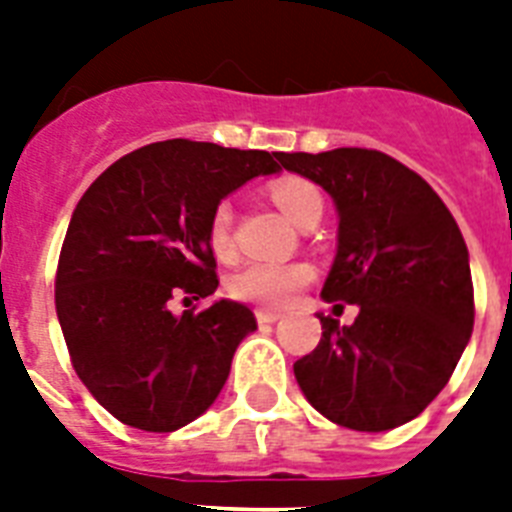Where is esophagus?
<instances>
[{"label":"esophagus","mask_w":512,"mask_h":512,"mask_svg":"<svg viewBox=\"0 0 512 512\" xmlns=\"http://www.w3.org/2000/svg\"><path fill=\"white\" fill-rule=\"evenodd\" d=\"M255 316L260 324H273V321L281 319V311H273V308H257Z\"/></svg>","instance_id":"esophagus-1"}]
</instances>
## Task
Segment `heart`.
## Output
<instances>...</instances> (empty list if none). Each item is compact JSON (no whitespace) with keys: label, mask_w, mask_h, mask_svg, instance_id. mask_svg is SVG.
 Wrapping results in <instances>:
<instances>
[{"label":"heart","mask_w":512,"mask_h":512,"mask_svg":"<svg viewBox=\"0 0 512 512\" xmlns=\"http://www.w3.org/2000/svg\"><path fill=\"white\" fill-rule=\"evenodd\" d=\"M273 201L279 204L284 215L308 228L319 223L324 212L321 191L311 180L303 177H284L271 185ZM207 241L217 257L233 255V207L231 201H217L207 223ZM313 268L303 260H289V263H273V260H252L241 265L228 281V292L241 303H255L260 308H281L292 303V297L313 281Z\"/></svg>","instance_id":"heart-1"}]
</instances>
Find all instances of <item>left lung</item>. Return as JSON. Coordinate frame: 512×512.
<instances>
[{"instance_id":"obj_1","label":"left lung","mask_w":512,"mask_h":512,"mask_svg":"<svg viewBox=\"0 0 512 512\" xmlns=\"http://www.w3.org/2000/svg\"><path fill=\"white\" fill-rule=\"evenodd\" d=\"M340 212L337 257L321 297L358 305L350 327L321 319L297 358L305 398L342 428L380 433L414 420L444 390L476 319L460 225L414 170L372 148L281 154Z\"/></svg>"}]
</instances>
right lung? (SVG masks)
Segmentation results:
<instances>
[{"label": "right lung", "instance_id": "1", "mask_svg": "<svg viewBox=\"0 0 512 512\" xmlns=\"http://www.w3.org/2000/svg\"><path fill=\"white\" fill-rule=\"evenodd\" d=\"M279 156L183 138L151 143L111 164L76 204L55 311L74 372L124 425L172 433L223 390L255 313L217 300L175 316L170 303L215 292L209 215L249 177L279 172Z\"/></svg>", "mask_w": 512, "mask_h": 512}]
</instances>
